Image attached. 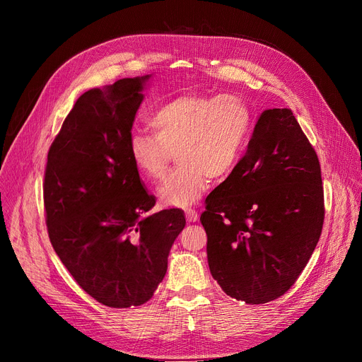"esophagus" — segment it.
Wrapping results in <instances>:
<instances>
[{
	"mask_svg": "<svg viewBox=\"0 0 362 362\" xmlns=\"http://www.w3.org/2000/svg\"><path fill=\"white\" fill-rule=\"evenodd\" d=\"M185 216H186V221H188V223H195V221L198 219V214H197L195 209H186Z\"/></svg>",
	"mask_w": 362,
	"mask_h": 362,
	"instance_id": "34e87169",
	"label": "esophagus"
}]
</instances>
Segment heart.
Segmentation results:
<instances>
[{
    "label": "heart",
    "mask_w": 362,
    "mask_h": 362,
    "mask_svg": "<svg viewBox=\"0 0 362 362\" xmlns=\"http://www.w3.org/2000/svg\"><path fill=\"white\" fill-rule=\"evenodd\" d=\"M155 135L134 134L129 155L148 180L164 176L173 151L179 167L159 188L167 206L188 207L209 189L212 179L235 171L252 132V111L238 95L185 93L162 103L150 115Z\"/></svg>",
    "instance_id": "b5f03b06"
}]
</instances>
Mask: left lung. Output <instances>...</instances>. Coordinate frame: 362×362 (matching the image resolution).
Returning a JSON list of instances; mask_svg holds the SVG:
<instances>
[{
  "label": "left lung",
  "mask_w": 362,
  "mask_h": 362,
  "mask_svg": "<svg viewBox=\"0 0 362 362\" xmlns=\"http://www.w3.org/2000/svg\"><path fill=\"white\" fill-rule=\"evenodd\" d=\"M325 198L316 150L287 108L266 110L248 150L206 198L207 262L226 293L247 304L283 296L322 235Z\"/></svg>",
  "instance_id": "8db88e82"
}]
</instances>
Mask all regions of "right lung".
Wrapping results in <instances>:
<instances>
[{
    "label": "right lung",
    "mask_w": 362,
    "mask_h": 362,
    "mask_svg": "<svg viewBox=\"0 0 362 362\" xmlns=\"http://www.w3.org/2000/svg\"><path fill=\"white\" fill-rule=\"evenodd\" d=\"M148 78H124L81 95L52 141L43 203L52 247L78 286L112 308L143 305L167 272L186 221L156 200L129 155Z\"/></svg>",
    "instance_id": "right-lung-1"
}]
</instances>
